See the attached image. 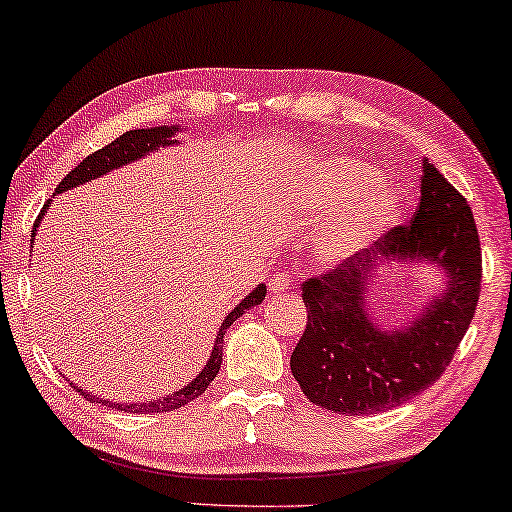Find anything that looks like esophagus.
Masks as SVG:
<instances>
[{
	"instance_id": "1",
	"label": "esophagus",
	"mask_w": 512,
	"mask_h": 512,
	"mask_svg": "<svg viewBox=\"0 0 512 512\" xmlns=\"http://www.w3.org/2000/svg\"><path fill=\"white\" fill-rule=\"evenodd\" d=\"M268 286L270 293H282L286 286H289V275H286V272H277V275H272L268 279Z\"/></svg>"
}]
</instances>
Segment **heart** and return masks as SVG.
I'll use <instances>...</instances> for the list:
<instances>
[{
    "instance_id": "heart-1",
    "label": "heart",
    "mask_w": 512,
    "mask_h": 512,
    "mask_svg": "<svg viewBox=\"0 0 512 512\" xmlns=\"http://www.w3.org/2000/svg\"><path fill=\"white\" fill-rule=\"evenodd\" d=\"M380 179V172L368 165L338 163L324 167L310 184L293 195V205L307 214H324L349 205L321 240V261L328 265L349 261L396 221L398 198L387 188L355 202L375 184H380Z\"/></svg>"
}]
</instances>
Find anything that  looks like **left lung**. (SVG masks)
I'll return each mask as SVG.
<instances>
[{
    "mask_svg": "<svg viewBox=\"0 0 512 512\" xmlns=\"http://www.w3.org/2000/svg\"><path fill=\"white\" fill-rule=\"evenodd\" d=\"M422 198L408 226L328 275L303 282L307 326L291 373L314 405L373 415L429 389L450 366L480 296L482 251L464 195L424 158ZM389 262H431L446 275L410 325L382 329L367 314V284Z\"/></svg>",
    "mask_w": 512,
    "mask_h": 512,
    "instance_id": "left-lung-1",
    "label": "left lung"
}]
</instances>
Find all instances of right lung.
<instances>
[{"mask_svg":"<svg viewBox=\"0 0 512 512\" xmlns=\"http://www.w3.org/2000/svg\"><path fill=\"white\" fill-rule=\"evenodd\" d=\"M181 130V125H170V128H165V125H160V128H142V130H130V132H123L121 137L114 139V142L102 146L100 151L90 153V156L83 160L74 167L72 172L67 174L65 179L60 181L58 188H55V193H65V191H72V188L86 184L90 179H100L104 174L111 172V170H118V167L123 165H130L135 163V160L149 156L151 151H158V149H165V146H172L177 144L179 139H174V135ZM51 207V200L46 202L44 209H41L39 219L34 221V228H32V240L34 242V233H37L41 219H44V212ZM265 284H258L254 291L249 293L247 298L242 300L240 305L235 307L233 312L228 314L226 319H223V324L219 328V333H216V340H214V347H212V356H209L207 366L200 370V375L195 377L193 382H188L184 389L174 391L170 396H163V398H153V401H144V403H116V401H102V398H95L90 391L86 389H76L83 398H88V401L93 403H102V405H109V408H116L121 412H137V415H151V412H170V410H177L181 405L191 403L193 398H198L200 394H205V389L209 387V382L214 380L216 373H219L221 368V354H223V335L230 328V324L237 317H242L244 312L249 310V307H256L263 303L265 298Z\"/></svg>","mask_w":512,"mask_h":512,"instance_id":"right-lung-1","label":"right lung"}]
</instances>
